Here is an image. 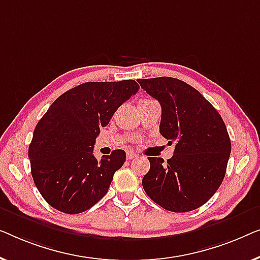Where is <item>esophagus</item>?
I'll return each instance as SVG.
<instances>
[{
  "instance_id": "obj_1",
  "label": "esophagus",
  "mask_w": 260,
  "mask_h": 260,
  "mask_svg": "<svg viewBox=\"0 0 260 260\" xmlns=\"http://www.w3.org/2000/svg\"><path fill=\"white\" fill-rule=\"evenodd\" d=\"M137 156H138L137 153H134V152H132V151H128V152H127V159H128V160L137 158Z\"/></svg>"
}]
</instances>
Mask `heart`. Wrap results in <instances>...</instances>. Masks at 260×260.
Returning a JSON list of instances; mask_svg holds the SVG:
<instances>
[{
	"label": "heart",
	"instance_id": "heart-1",
	"mask_svg": "<svg viewBox=\"0 0 260 260\" xmlns=\"http://www.w3.org/2000/svg\"><path fill=\"white\" fill-rule=\"evenodd\" d=\"M146 100H149V99H142V100H140V101H146Z\"/></svg>",
	"mask_w": 260,
	"mask_h": 260
}]
</instances>
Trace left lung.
I'll use <instances>...</instances> for the list:
<instances>
[{
    "mask_svg": "<svg viewBox=\"0 0 260 260\" xmlns=\"http://www.w3.org/2000/svg\"><path fill=\"white\" fill-rule=\"evenodd\" d=\"M138 82L160 102V134L170 145L175 144L167 162L148 156L151 167L142 179L145 192L165 210H196L224 180L231 153L225 122L198 90L181 80L161 76Z\"/></svg>",
    "mask_w": 260,
    "mask_h": 260,
    "instance_id": "left-lung-1",
    "label": "left lung"
}]
</instances>
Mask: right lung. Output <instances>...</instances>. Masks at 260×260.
<instances>
[{
	"label": "right lung",
	"instance_id": "add662e5",
	"mask_svg": "<svg viewBox=\"0 0 260 260\" xmlns=\"http://www.w3.org/2000/svg\"><path fill=\"white\" fill-rule=\"evenodd\" d=\"M139 88L134 80L85 82L53 102L36 125L28 149L31 177L50 206L78 214L107 193L126 153L115 149L98 160L93 154L95 139Z\"/></svg>",
	"mask_w": 260,
	"mask_h": 260
}]
</instances>
